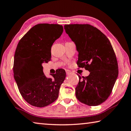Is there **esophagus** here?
Masks as SVG:
<instances>
[{"mask_svg": "<svg viewBox=\"0 0 131 131\" xmlns=\"http://www.w3.org/2000/svg\"><path fill=\"white\" fill-rule=\"evenodd\" d=\"M66 74L69 75V74H70L71 73V72L69 70H66Z\"/></svg>", "mask_w": 131, "mask_h": 131, "instance_id": "1", "label": "esophagus"}]
</instances>
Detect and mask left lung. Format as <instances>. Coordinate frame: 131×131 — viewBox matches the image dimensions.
<instances>
[{
	"label": "left lung",
	"mask_w": 131,
	"mask_h": 131,
	"mask_svg": "<svg viewBox=\"0 0 131 131\" xmlns=\"http://www.w3.org/2000/svg\"><path fill=\"white\" fill-rule=\"evenodd\" d=\"M64 29L76 44L79 52L77 64L90 73L82 79L79 76L77 99L88 106L100 105L110 96L118 74L112 44L101 31L89 24L65 25Z\"/></svg>",
	"instance_id": "8db88e82"
}]
</instances>
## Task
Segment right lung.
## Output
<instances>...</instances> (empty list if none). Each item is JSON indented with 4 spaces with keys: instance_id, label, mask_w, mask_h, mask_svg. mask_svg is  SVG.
<instances>
[{
    "instance_id": "add662e5",
    "label": "right lung",
    "mask_w": 131,
    "mask_h": 131,
    "mask_svg": "<svg viewBox=\"0 0 131 131\" xmlns=\"http://www.w3.org/2000/svg\"><path fill=\"white\" fill-rule=\"evenodd\" d=\"M63 31V26L59 24H39L33 26L18 44L14 77L22 96L31 105L45 107L58 97L65 70L59 69L48 78L44 74L42 63L50 61L51 46Z\"/></svg>"
}]
</instances>
